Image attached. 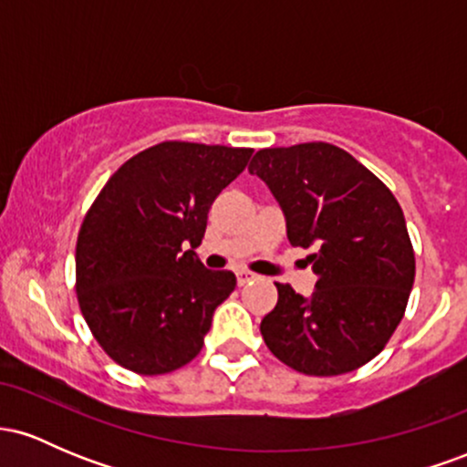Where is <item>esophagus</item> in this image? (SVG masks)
Here are the masks:
<instances>
[{
	"label": "esophagus",
	"instance_id": "obj_1",
	"mask_svg": "<svg viewBox=\"0 0 467 467\" xmlns=\"http://www.w3.org/2000/svg\"><path fill=\"white\" fill-rule=\"evenodd\" d=\"M256 278V275H252V272H248V270H239L237 272V283L241 287L244 285H248V283H252Z\"/></svg>",
	"mask_w": 467,
	"mask_h": 467
}]
</instances>
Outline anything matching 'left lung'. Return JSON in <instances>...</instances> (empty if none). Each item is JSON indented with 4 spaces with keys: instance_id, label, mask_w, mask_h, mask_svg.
<instances>
[{
    "instance_id": "1",
    "label": "left lung",
    "mask_w": 467,
    "mask_h": 467,
    "mask_svg": "<svg viewBox=\"0 0 467 467\" xmlns=\"http://www.w3.org/2000/svg\"><path fill=\"white\" fill-rule=\"evenodd\" d=\"M248 171L285 215L292 245L318 276L312 296L276 283L261 320L267 349L305 375H340L373 360L404 318L415 254L398 200L367 166L327 142L261 149Z\"/></svg>"
}]
</instances>
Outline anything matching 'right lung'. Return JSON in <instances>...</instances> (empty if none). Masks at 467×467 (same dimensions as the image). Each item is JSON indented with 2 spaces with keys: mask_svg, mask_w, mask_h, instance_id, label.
Here are the masks:
<instances>
[{
  "mask_svg": "<svg viewBox=\"0 0 467 467\" xmlns=\"http://www.w3.org/2000/svg\"><path fill=\"white\" fill-rule=\"evenodd\" d=\"M252 149L160 142L111 175L77 241L80 312L120 367L160 375L189 364L237 278L206 270L192 248L215 197ZM191 247V251H186Z\"/></svg>",
  "mask_w": 467,
  "mask_h": 467,
  "instance_id": "1",
  "label": "right lung"
}]
</instances>
